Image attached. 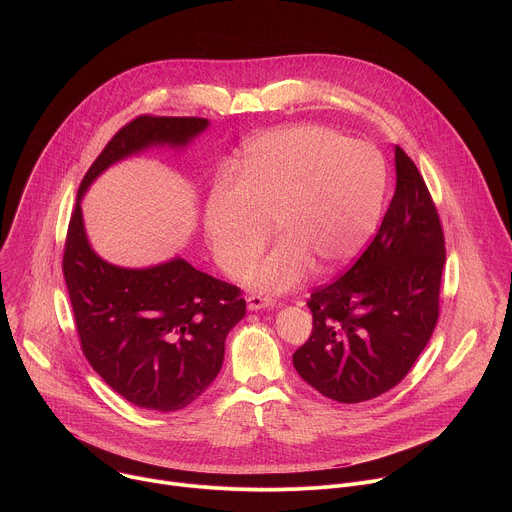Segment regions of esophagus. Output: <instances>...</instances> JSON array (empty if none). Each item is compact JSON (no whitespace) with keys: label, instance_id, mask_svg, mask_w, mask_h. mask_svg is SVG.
Segmentation results:
<instances>
[{"label":"esophagus","instance_id":"1","mask_svg":"<svg viewBox=\"0 0 512 512\" xmlns=\"http://www.w3.org/2000/svg\"><path fill=\"white\" fill-rule=\"evenodd\" d=\"M273 300L269 296H249L247 298V308L251 312H257V310H263V308H273Z\"/></svg>","mask_w":512,"mask_h":512}]
</instances>
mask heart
<instances>
[{
  "label": "heart",
  "mask_w": 512,
  "mask_h": 512,
  "mask_svg": "<svg viewBox=\"0 0 512 512\" xmlns=\"http://www.w3.org/2000/svg\"><path fill=\"white\" fill-rule=\"evenodd\" d=\"M387 166L367 143L322 125H291L257 137L243 180H223L206 200L208 247L237 273L263 247L269 221L283 239L245 271V281L279 294L318 265L334 273L369 245L381 221Z\"/></svg>",
  "instance_id": "obj_1"
}]
</instances>
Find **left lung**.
<instances>
[{
  "mask_svg": "<svg viewBox=\"0 0 512 512\" xmlns=\"http://www.w3.org/2000/svg\"><path fill=\"white\" fill-rule=\"evenodd\" d=\"M397 186L381 229L358 261L308 300L314 328L294 367L338 403L399 385L440 316L444 231L413 160L395 145Z\"/></svg>",
  "mask_w": 512,
  "mask_h": 512,
  "instance_id": "1",
  "label": "left lung"
}]
</instances>
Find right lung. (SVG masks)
<instances>
[{
	"label": "right lung",
	"mask_w": 512,
	"mask_h": 512,
	"mask_svg": "<svg viewBox=\"0 0 512 512\" xmlns=\"http://www.w3.org/2000/svg\"><path fill=\"white\" fill-rule=\"evenodd\" d=\"M206 127L200 117L152 115L121 127L79 186L64 245L62 271L83 354L113 391L152 411L184 409L208 389L245 300L237 285L182 257L143 269L107 263L87 239L81 200L115 162L156 145L184 148Z\"/></svg>",
	"instance_id": "right-lung-1"
}]
</instances>
